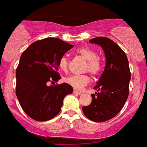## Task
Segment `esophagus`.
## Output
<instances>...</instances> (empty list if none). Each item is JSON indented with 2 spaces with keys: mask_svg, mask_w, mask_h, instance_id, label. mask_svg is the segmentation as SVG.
<instances>
[{
  "mask_svg": "<svg viewBox=\"0 0 147 147\" xmlns=\"http://www.w3.org/2000/svg\"><path fill=\"white\" fill-rule=\"evenodd\" d=\"M73 93L75 94V95H81V94H82V92H80V91H77V90H74V92H73Z\"/></svg>",
  "mask_w": 147,
  "mask_h": 147,
  "instance_id": "obj_1",
  "label": "esophagus"
}]
</instances>
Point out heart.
Here are the masks:
<instances>
[{
    "instance_id": "obj_1",
    "label": "heart",
    "mask_w": 147,
    "mask_h": 147,
    "mask_svg": "<svg viewBox=\"0 0 147 147\" xmlns=\"http://www.w3.org/2000/svg\"><path fill=\"white\" fill-rule=\"evenodd\" d=\"M77 53L87 61L85 70L93 76L99 74L102 70V62L97 57V53L92 49L83 47L77 50ZM58 66L61 70L66 72L68 68V60L66 57H61L58 62ZM90 77L87 74H74L64 78L65 83L71 86L75 90H80L90 83Z\"/></svg>"
}]
</instances>
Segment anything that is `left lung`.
Returning <instances> with one entry per match:
<instances>
[{
	"mask_svg": "<svg viewBox=\"0 0 147 147\" xmlns=\"http://www.w3.org/2000/svg\"><path fill=\"white\" fill-rule=\"evenodd\" d=\"M90 42L102 48L105 67L94 87L97 92L91 95L92 102L83 107L86 117L96 122H104L115 117L126 102L129 94L131 71L124 51L111 39L96 37Z\"/></svg>",
	"mask_w": 147,
	"mask_h": 147,
	"instance_id": "left-lung-1",
	"label": "left lung"
}]
</instances>
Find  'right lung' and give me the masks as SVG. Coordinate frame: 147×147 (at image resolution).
I'll use <instances>...</instances> for the list:
<instances>
[{"mask_svg":"<svg viewBox=\"0 0 147 147\" xmlns=\"http://www.w3.org/2000/svg\"><path fill=\"white\" fill-rule=\"evenodd\" d=\"M74 45L57 38L32 43L21 55L16 70V94L27 115L38 121L55 118L61 109L64 98L73 92L66 83L49 86L61 79L58 62Z\"/></svg>","mask_w":147,"mask_h":147,"instance_id":"right-lung-1","label":"right lung"}]
</instances>
